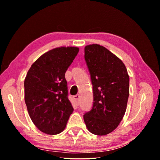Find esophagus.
I'll list each match as a JSON object with an SVG mask.
<instances>
[{"instance_id":"esophagus-1","label":"esophagus","mask_w":160,"mask_h":160,"mask_svg":"<svg viewBox=\"0 0 160 160\" xmlns=\"http://www.w3.org/2000/svg\"><path fill=\"white\" fill-rule=\"evenodd\" d=\"M73 99L75 100L76 106H78L79 105V101H80V95H76L73 96Z\"/></svg>"}]
</instances>
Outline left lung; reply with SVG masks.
Listing matches in <instances>:
<instances>
[{
    "mask_svg": "<svg viewBox=\"0 0 160 160\" xmlns=\"http://www.w3.org/2000/svg\"><path fill=\"white\" fill-rule=\"evenodd\" d=\"M92 85V109L83 116L88 131L103 136L115 130L124 116L129 95V76L123 62L99 44L85 47Z\"/></svg>",
    "mask_w": 160,
    "mask_h": 160,
    "instance_id": "8db88e82",
    "label": "left lung"
}]
</instances>
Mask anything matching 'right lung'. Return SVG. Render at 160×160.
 <instances>
[{"label":"right lung","instance_id":"right-lung-1","mask_svg":"<svg viewBox=\"0 0 160 160\" xmlns=\"http://www.w3.org/2000/svg\"><path fill=\"white\" fill-rule=\"evenodd\" d=\"M79 52L74 47L49 50L38 58L26 76L24 99L32 122L50 135L65 129L73 108L68 99L65 72Z\"/></svg>","mask_w":160,"mask_h":160}]
</instances>
